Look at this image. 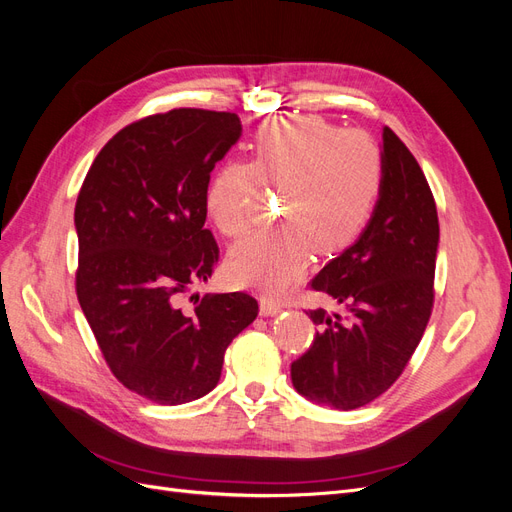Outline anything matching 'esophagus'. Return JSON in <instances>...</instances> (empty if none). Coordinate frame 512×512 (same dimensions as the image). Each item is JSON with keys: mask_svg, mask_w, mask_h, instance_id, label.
I'll use <instances>...</instances> for the list:
<instances>
[{"mask_svg": "<svg viewBox=\"0 0 512 512\" xmlns=\"http://www.w3.org/2000/svg\"><path fill=\"white\" fill-rule=\"evenodd\" d=\"M277 312H282V303H277V301L267 299V297L260 299V314L262 316H275Z\"/></svg>", "mask_w": 512, "mask_h": 512, "instance_id": "1", "label": "esophagus"}]
</instances>
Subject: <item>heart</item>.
<instances>
[{"label":"heart","mask_w":512,"mask_h":512,"mask_svg":"<svg viewBox=\"0 0 512 512\" xmlns=\"http://www.w3.org/2000/svg\"><path fill=\"white\" fill-rule=\"evenodd\" d=\"M382 183L384 156L371 134L342 130L318 115L262 123L252 162L224 164L209 183L205 207L224 237L241 239L269 188L280 192L286 224L239 243L228 258L230 277L265 294L284 292L307 269L314 247L335 256L361 239Z\"/></svg>","instance_id":"b5f03b06"}]
</instances>
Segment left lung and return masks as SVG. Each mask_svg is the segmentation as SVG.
Instances as JSON below:
<instances>
[{
    "label": "left lung",
    "mask_w": 512,
    "mask_h": 512,
    "mask_svg": "<svg viewBox=\"0 0 512 512\" xmlns=\"http://www.w3.org/2000/svg\"><path fill=\"white\" fill-rule=\"evenodd\" d=\"M382 156V192L361 239L309 282L344 305V314L309 309L318 331L290 365L294 389L335 410L361 408L391 389L421 342L436 297V200L391 128L382 132Z\"/></svg>",
    "instance_id": "8db88e82"
}]
</instances>
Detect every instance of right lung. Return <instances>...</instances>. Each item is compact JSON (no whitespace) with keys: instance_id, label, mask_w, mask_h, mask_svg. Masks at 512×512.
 I'll use <instances>...</instances> for the list:
<instances>
[{"instance_id":"add662e5","label":"right lung","mask_w":512,"mask_h":512,"mask_svg":"<svg viewBox=\"0 0 512 512\" xmlns=\"http://www.w3.org/2000/svg\"><path fill=\"white\" fill-rule=\"evenodd\" d=\"M239 136L235 113L173 108L143 117L102 147L76 198V297L113 376L153 404L215 389L226 348L258 316L245 292L183 305L218 265L205 196Z\"/></svg>"}]
</instances>
